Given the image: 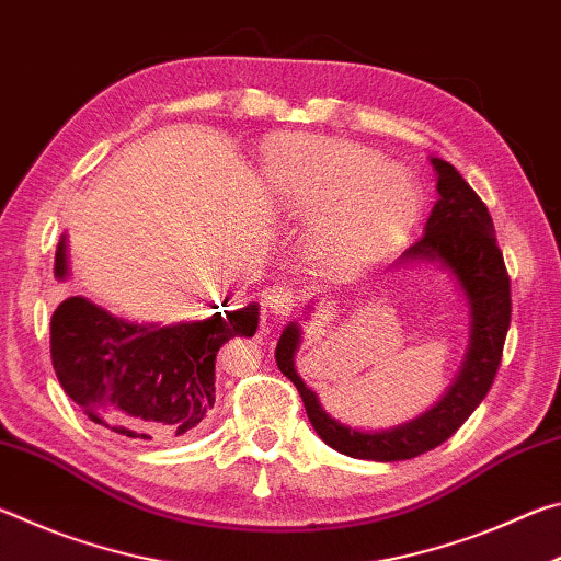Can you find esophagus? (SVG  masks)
<instances>
[{"instance_id": "1", "label": "esophagus", "mask_w": 561, "mask_h": 561, "mask_svg": "<svg viewBox=\"0 0 561 561\" xmlns=\"http://www.w3.org/2000/svg\"><path fill=\"white\" fill-rule=\"evenodd\" d=\"M264 299H267L264 304H267V309L272 311V314L284 319V317H289L294 309H297L299 294L289 287H272Z\"/></svg>"}]
</instances>
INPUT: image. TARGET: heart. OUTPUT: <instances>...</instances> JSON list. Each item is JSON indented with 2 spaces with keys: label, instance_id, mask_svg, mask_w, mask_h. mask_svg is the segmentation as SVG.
Segmentation results:
<instances>
[{
  "label": "heart",
  "instance_id": "obj_1",
  "mask_svg": "<svg viewBox=\"0 0 561 561\" xmlns=\"http://www.w3.org/2000/svg\"><path fill=\"white\" fill-rule=\"evenodd\" d=\"M264 180L279 210L311 225L324 260H368L411 230L421 193L411 173L354 140L284 136L264 150Z\"/></svg>",
  "mask_w": 561,
  "mask_h": 561
}]
</instances>
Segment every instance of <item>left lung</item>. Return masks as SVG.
<instances>
[{"mask_svg": "<svg viewBox=\"0 0 561 561\" xmlns=\"http://www.w3.org/2000/svg\"><path fill=\"white\" fill-rule=\"evenodd\" d=\"M431 163L438 170L440 197L425 222L423 237L408 247L403 260L438 262L448 267L460 282L472 314L468 358H465L458 381L450 386L443 401L415 421L391 431L366 433L348 428L321 408L317 393L304 386L294 368V351L299 346L297 324H289L282 331L277 351H274L279 371L297 386L319 438L348 458L396 462L438 448L482 403L502 360L512 299L510 274L497 247L495 225H492L488 205L465 183L458 170L440 158H431Z\"/></svg>", "mask_w": 561, "mask_h": 561, "instance_id": "left-lung-1", "label": "left lung"}]
</instances>
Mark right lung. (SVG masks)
I'll return each instance as SVG.
<instances>
[{"label":"right lung","mask_w":561,"mask_h":561,"mask_svg":"<svg viewBox=\"0 0 561 561\" xmlns=\"http://www.w3.org/2000/svg\"><path fill=\"white\" fill-rule=\"evenodd\" d=\"M54 272L66 274L64 242ZM257 319V304H247L175 327L133 324L69 297L51 317V364L89 421L121 438L170 443L201 428L215 403L217 351L234 336H252Z\"/></svg>","instance_id":"1"}]
</instances>
